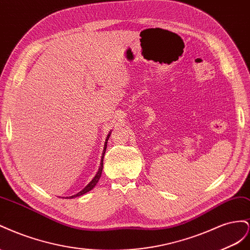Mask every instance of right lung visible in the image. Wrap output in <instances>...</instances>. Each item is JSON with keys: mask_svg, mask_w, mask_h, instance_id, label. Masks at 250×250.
<instances>
[{"mask_svg": "<svg viewBox=\"0 0 250 250\" xmlns=\"http://www.w3.org/2000/svg\"><path fill=\"white\" fill-rule=\"evenodd\" d=\"M109 137H110V133H109V135H108V137H106V139H105V144H104V153H103V156H102V162H101V167H99V168H98V172H97V174L95 175V177L93 178V179H92V180L89 182V184L87 185V187L83 188V190H81L80 192H78V194H76V195H74V196H71L70 198L80 197V196H82V195L85 194V192H88V191H90L92 188H93L95 187V185H96V183L98 182L99 178H101V176H102V172H103V167H104V153H105V148H106V141H108Z\"/></svg>", "mask_w": 250, "mask_h": 250, "instance_id": "obj_1", "label": "right lung"}]
</instances>
